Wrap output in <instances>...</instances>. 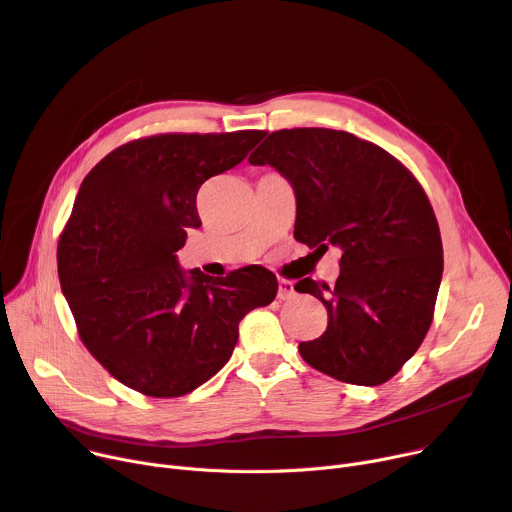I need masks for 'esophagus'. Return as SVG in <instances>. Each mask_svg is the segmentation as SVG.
I'll list each match as a JSON object with an SVG mask.
<instances>
[{
    "label": "esophagus",
    "mask_w": 512,
    "mask_h": 512,
    "mask_svg": "<svg viewBox=\"0 0 512 512\" xmlns=\"http://www.w3.org/2000/svg\"><path fill=\"white\" fill-rule=\"evenodd\" d=\"M294 296H296V285H294V281L279 279V283H277V298H279V300H291Z\"/></svg>",
    "instance_id": "obj_1"
}]
</instances>
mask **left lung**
<instances>
[{
	"mask_svg": "<svg viewBox=\"0 0 512 512\" xmlns=\"http://www.w3.org/2000/svg\"><path fill=\"white\" fill-rule=\"evenodd\" d=\"M249 162L275 168L294 188L300 243L342 253L334 287L296 283L328 312L326 332L300 342V354L344 383L389 381L423 342L444 273L423 188L379 145L336 129L275 131Z\"/></svg>",
	"mask_w": 512,
	"mask_h": 512,
	"instance_id": "1",
	"label": "left lung"
}]
</instances>
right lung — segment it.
<instances>
[{"label": "right lung", "instance_id": "obj_1", "mask_svg": "<svg viewBox=\"0 0 512 512\" xmlns=\"http://www.w3.org/2000/svg\"><path fill=\"white\" fill-rule=\"evenodd\" d=\"M265 131L168 133L105 156L58 241V277L89 352L125 387L180 397L229 362L239 322L275 300L259 265L227 277L182 269L198 188L241 164Z\"/></svg>", "mask_w": 512, "mask_h": 512}]
</instances>
